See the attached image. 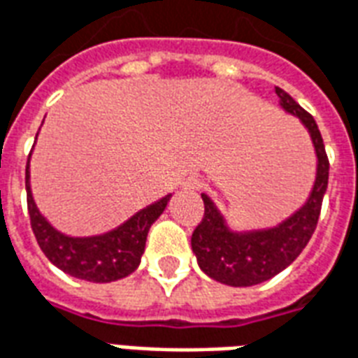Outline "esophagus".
Segmentation results:
<instances>
[{"label": "esophagus", "mask_w": 358, "mask_h": 358, "mask_svg": "<svg viewBox=\"0 0 358 358\" xmlns=\"http://www.w3.org/2000/svg\"><path fill=\"white\" fill-rule=\"evenodd\" d=\"M184 187H186V189H199V187H201L199 178H195V176L187 178L186 182H184Z\"/></svg>", "instance_id": "obj_1"}]
</instances>
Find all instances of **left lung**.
<instances>
[{"instance_id":"8db88e82","label":"left lung","mask_w":358,"mask_h":358,"mask_svg":"<svg viewBox=\"0 0 358 358\" xmlns=\"http://www.w3.org/2000/svg\"><path fill=\"white\" fill-rule=\"evenodd\" d=\"M275 92L280 108L300 119L309 132L317 155V176L306 203L292 216L267 229L233 231L210 197L201 193L205 216L193 231L192 248L201 269L210 279L229 287H254L287 269L311 239L327 193L330 165L313 115L282 89L275 87Z\"/></svg>"}]
</instances>
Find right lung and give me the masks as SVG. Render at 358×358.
Returning a JSON list of instances; mask_svg holds the SVG:
<instances>
[{
    "instance_id": "1",
    "label": "right lung",
    "mask_w": 358,
    "mask_h": 358,
    "mask_svg": "<svg viewBox=\"0 0 358 358\" xmlns=\"http://www.w3.org/2000/svg\"><path fill=\"white\" fill-rule=\"evenodd\" d=\"M26 195L28 213L34 235L39 248L49 260L64 273L91 282H112L131 275L140 266L144 254L148 231L155 220L163 214L172 195L138 210L125 224L92 237L64 235L41 216L34 203L30 187V161L26 165Z\"/></svg>"
}]
</instances>
